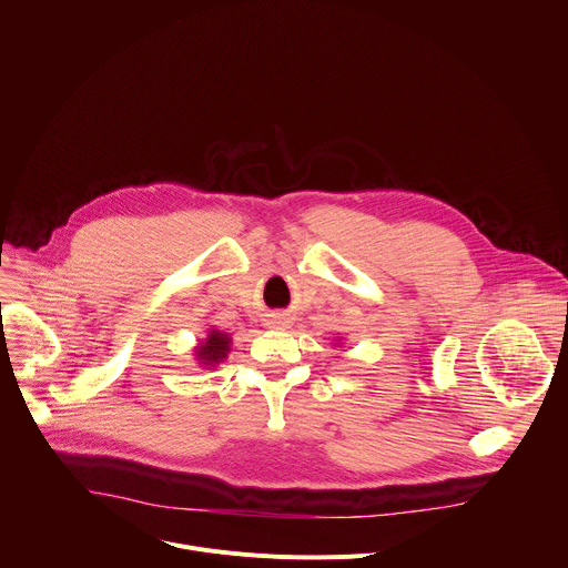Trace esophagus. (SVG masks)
<instances>
[{
    "label": "esophagus",
    "instance_id": "1",
    "mask_svg": "<svg viewBox=\"0 0 568 568\" xmlns=\"http://www.w3.org/2000/svg\"><path fill=\"white\" fill-rule=\"evenodd\" d=\"M270 323H272V326H276V328H281V326H285V323H287V318H285V316H281V314H278V316H274V318H272V321H270Z\"/></svg>",
    "mask_w": 568,
    "mask_h": 568
}]
</instances>
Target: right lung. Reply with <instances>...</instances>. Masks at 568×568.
I'll return each instance as SVG.
<instances>
[{"mask_svg":"<svg viewBox=\"0 0 568 568\" xmlns=\"http://www.w3.org/2000/svg\"><path fill=\"white\" fill-rule=\"evenodd\" d=\"M231 346V337L226 335V333H220V331H209V335H206V339L197 346V351H195V355H197V362L202 364V366H215V364H220V362H224L226 359V355H229V348Z\"/></svg>","mask_w":568,"mask_h":568,"instance_id":"add662e5","label":"right lung"}]
</instances>
